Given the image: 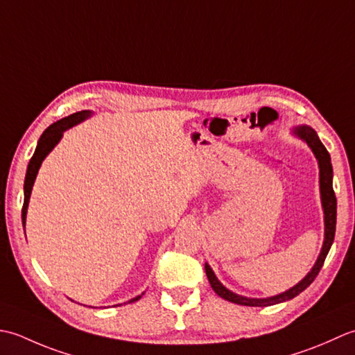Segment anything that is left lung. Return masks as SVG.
Instances as JSON below:
<instances>
[{"instance_id":"1","label":"left lung","mask_w":355,"mask_h":355,"mask_svg":"<svg viewBox=\"0 0 355 355\" xmlns=\"http://www.w3.org/2000/svg\"><path fill=\"white\" fill-rule=\"evenodd\" d=\"M294 135L300 137L302 141H305L308 144V147L313 150V153L319 162V182H320V199H322V208H323V214H324V241H323V247L319 257H317V262L314 263L313 270H311L305 277H303L297 285H294L293 288H289L288 291L272 295V297H266V299H251V297H243V295H239L233 291H230L228 288L223 286L220 282L216 277V274L213 270L209 268V265L205 263V272L209 285L214 289V293L219 295V297L225 299L228 302L237 303V305H245V306H271L276 305V303H282L286 300L294 299L295 295H299L302 291L313 284L314 279L317 277V274L322 270L324 259H327L329 248L332 242H334V236H336V219H337V199H336V193L334 188H332V165H331V156L328 153V150L324 148L322 141L319 139V136L314 132L313 128L308 125H299L294 128Z\"/></svg>"}]
</instances>
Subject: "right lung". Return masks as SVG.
Segmentation results:
<instances>
[{"instance_id":"1","label":"right lung","mask_w":355,"mask_h":355,"mask_svg":"<svg viewBox=\"0 0 355 355\" xmlns=\"http://www.w3.org/2000/svg\"><path fill=\"white\" fill-rule=\"evenodd\" d=\"M90 116H92V112L90 110L76 112L73 114H70V116H67V118H62L60 121L53 122V124L50 125L49 128H46V132L41 135L40 141H38V146H36L35 153H33V156L31 159V162H28L26 179H24V204H23V214H21V218H23V227L24 228H26V216H27L28 199H31L33 182H35V179H36V175H38V170L41 167L42 161H44L46 156L55 148L56 144L61 141L62 133L66 132V130L71 128L73 125L79 124V122H83V121H85L87 118H90ZM24 233H26V231H24ZM139 299H141V295H137V297L128 300V303L136 302V300H139Z\"/></svg>"}]
</instances>
